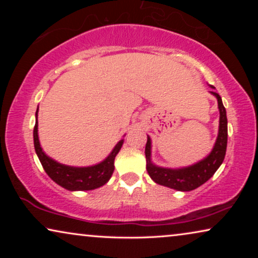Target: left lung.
I'll use <instances>...</instances> for the list:
<instances>
[{"mask_svg":"<svg viewBox=\"0 0 258 258\" xmlns=\"http://www.w3.org/2000/svg\"><path fill=\"white\" fill-rule=\"evenodd\" d=\"M215 89L214 86H210ZM215 95L218 102V109H220V129H218V136L215 143L214 149L209 154V156L204 158L199 163L191 165L188 168L182 169H167L156 167L150 161V149L151 142L150 137H148L146 144V158H147V171L153 181L157 184L169 186L171 189L179 190V191H190L199 188L203 183H206L211 176H213L222 162L224 160L225 151H227L228 142V119L227 111L222 98L216 91H211Z\"/></svg>","mask_w":258,"mask_h":258,"instance_id":"obj_1","label":"left lung"}]
</instances>
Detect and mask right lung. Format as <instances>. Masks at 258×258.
<instances>
[{
	"label": "right lung",
	"mask_w": 258,
	"mask_h": 258,
	"mask_svg": "<svg viewBox=\"0 0 258 258\" xmlns=\"http://www.w3.org/2000/svg\"><path fill=\"white\" fill-rule=\"evenodd\" d=\"M38 110V109H37ZM123 144V140L116 144L114 150L110 155L105 158L100 164L93 165L87 168H75L64 165L51 160L48 157L40 146L37 135V111H36V123L34 126V146L42 167L47 172L49 177L52 181L57 183L58 185L68 190H93L104 185L110 179L112 172H114V161L116 155L118 154Z\"/></svg>",
	"instance_id": "1"
}]
</instances>
